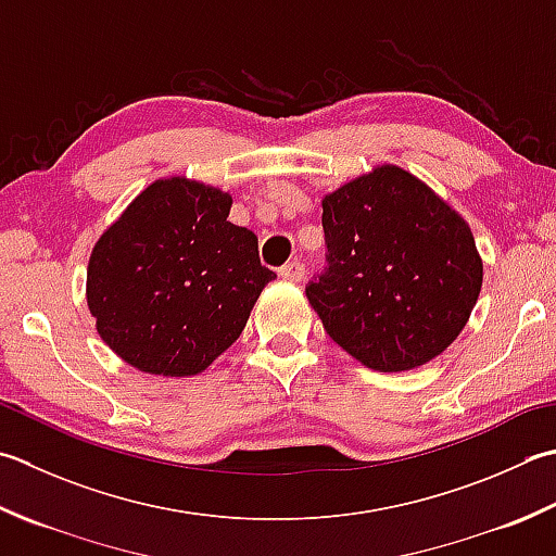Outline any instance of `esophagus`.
Segmentation results:
<instances>
[{
  "label": "esophagus",
  "instance_id": "34e87169",
  "mask_svg": "<svg viewBox=\"0 0 556 556\" xmlns=\"http://www.w3.org/2000/svg\"><path fill=\"white\" fill-rule=\"evenodd\" d=\"M279 275L289 281H301L303 275H306V265H303L301 260H291V263L279 269Z\"/></svg>",
  "mask_w": 556,
  "mask_h": 556
}]
</instances>
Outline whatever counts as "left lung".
<instances>
[{
    "label": "left lung",
    "mask_w": 556,
    "mask_h": 556,
    "mask_svg": "<svg viewBox=\"0 0 556 556\" xmlns=\"http://www.w3.org/2000/svg\"><path fill=\"white\" fill-rule=\"evenodd\" d=\"M325 271L306 296L332 340L374 371H409L465 328L482 289L470 226L397 166L323 200Z\"/></svg>",
    "instance_id": "obj_1"
}]
</instances>
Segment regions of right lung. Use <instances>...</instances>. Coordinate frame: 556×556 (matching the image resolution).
<instances>
[{
  "instance_id": "add662e5",
  "label": "right lung",
  "mask_w": 556,
  "mask_h": 556,
  "mask_svg": "<svg viewBox=\"0 0 556 556\" xmlns=\"http://www.w3.org/2000/svg\"><path fill=\"white\" fill-rule=\"evenodd\" d=\"M231 194L156 180L96 243L86 301L96 330L139 371L194 376L241 337L260 291L257 236L226 222Z\"/></svg>"
}]
</instances>
